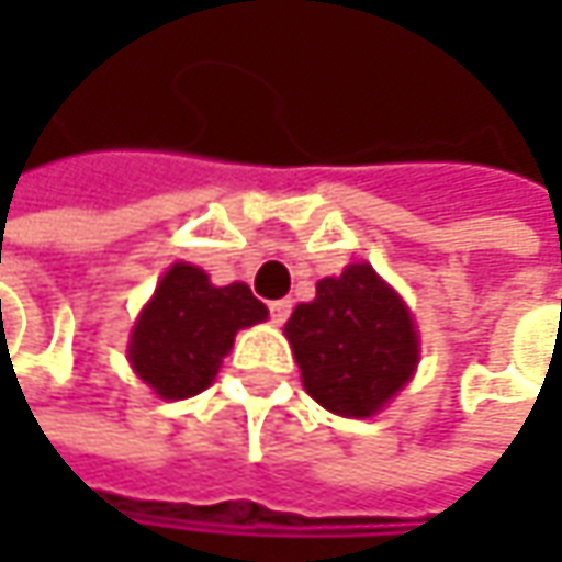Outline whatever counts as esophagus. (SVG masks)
<instances>
[{
	"instance_id": "esophagus-1",
	"label": "esophagus",
	"mask_w": 562,
	"mask_h": 562,
	"mask_svg": "<svg viewBox=\"0 0 562 562\" xmlns=\"http://www.w3.org/2000/svg\"><path fill=\"white\" fill-rule=\"evenodd\" d=\"M269 313L274 325H284V322H288V315H291V300H271Z\"/></svg>"
}]
</instances>
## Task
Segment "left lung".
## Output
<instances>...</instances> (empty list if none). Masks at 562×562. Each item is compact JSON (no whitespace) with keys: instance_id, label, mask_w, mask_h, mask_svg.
<instances>
[{"instance_id":"obj_1","label":"left lung","mask_w":562,"mask_h":562,"mask_svg":"<svg viewBox=\"0 0 562 562\" xmlns=\"http://www.w3.org/2000/svg\"><path fill=\"white\" fill-rule=\"evenodd\" d=\"M284 335L310 397L344 419L375 416L419 366L413 315L369 262L322 278Z\"/></svg>"}]
</instances>
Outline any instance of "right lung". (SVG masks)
Masks as SVG:
<instances>
[{"mask_svg":"<svg viewBox=\"0 0 562 562\" xmlns=\"http://www.w3.org/2000/svg\"><path fill=\"white\" fill-rule=\"evenodd\" d=\"M266 318L247 284L215 288L203 269L175 262L143 306L127 359L159 397L187 400L215 381L234 335Z\"/></svg>","mask_w":562,"mask_h":562,"instance_id":"1","label":"right lung"}]
</instances>
